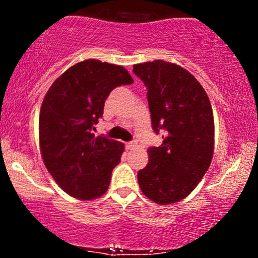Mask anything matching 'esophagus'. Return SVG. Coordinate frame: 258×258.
Instances as JSON below:
<instances>
[{"mask_svg":"<svg viewBox=\"0 0 258 258\" xmlns=\"http://www.w3.org/2000/svg\"><path fill=\"white\" fill-rule=\"evenodd\" d=\"M137 147V143H136V142H128V143H126V148L127 149H133V148H136Z\"/></svg>","mask_w":258,"mask_h":258,"instance_id":"obj_1","label":"esophagus"}]
</instances>
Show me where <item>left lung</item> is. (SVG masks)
<instances>
[{"label": "left lung", "mask_w": 258, "mask_h": 258, "mask_svg": "<svg viewBox=\"0 0 258 258\" xmlns=\"http://www.w3.org/2000/svg\"><path fill=\"white\" fill-rule=\"evenodd\" d=\"M147 87L152 125L165 131L160 147L148 149L138 171L142 191L160 205L180 201L194 190L214 155L215 125L205 90L190 73L165 60L133 65Z\"/></svg>", "instance_id": "obj_1"}]
</instances>
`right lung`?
<instances>
[{
  "mask_svg": "<svg viewBox=\"0 0 258 258\" xmlns=\"http://www.w3.org/2000/svg\"><path fill=\"white\" fill-rule=\"evenodd\" d=\"M133 79L120 65L86 59L53 82L41 105L38 133L44 165L61 189L80 200L102 197L123 144L93 135L105 99Z\"/></svg>",
  "mask_w": 258,
  "mask_h": 258,
  "instance_id": "right-lung-1",
  "label": "right lung"
}]
</instances>
